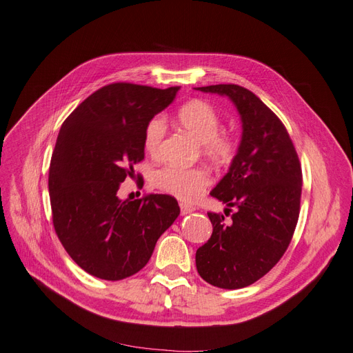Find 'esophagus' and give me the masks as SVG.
<instances>
[{
  "instance_id": "esophagus-1",
  "label": "esophagus",
  "mask_w": 353,
  "mask_h": 353,
  "mask_svg": "<svg viewBox=\"0 0 353 353\" xmlns=\"http://www.w3.org/2000/svg\"><path fill=\"white\" fill-rule=\"evenodd\" d=\"M180 210H181V214H188V213L193 212L194 208L190 206V205H188V203H180Z\"/></svg>"
}]
</instances>
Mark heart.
I'll list each match as a JSON object with an SVG mask.
<instances>
[{
    "label": "heart",
    "instance_id": "b5f03b06",
    "mask_svg": "<svg viewBox=\"0 0 353 353\" xmlns=\"http://www.w3.org/2000/svg\"><path fill=\"white\" fill-rule=\"evenodd\" d=\"M179 124L201 143L202 156L216 167H229L239 152V140L223 132L222 118L213 106L201 99L186 102L177 111ZM165 135V122L160 115L152 117L144 128L143 144L147 152L159 151ZM210 174L203 167L181 168L165 165L152 174V185L180 201L194 202L210 185Z\"/></svg>",
    "mask_w": 353,
    "mask_h": 353
}]
</instances>
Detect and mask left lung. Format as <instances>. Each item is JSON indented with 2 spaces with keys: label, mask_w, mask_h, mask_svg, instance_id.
<instances>
[{
  "label": "left lung",
  "mask_w": 353,
  "mask_h": 353,
  "mask_svg": "<svg viewBox=\"0 0 353 353\" xmlns=\"http://www.w3.org/2000/svg\"><path fill=\"white\" fill-rule=\"evenodd\" d=\"M225 95L241 115L239 152L210 194L226 203L209 212L213 232L196 251L201 277L219 288L251 285L275 265L293 238L300 213L301 165L280 118L251 90L239 85L196 88Z\"/></svg>",
  "instance_id": "8db88e82"
}]
</instances>
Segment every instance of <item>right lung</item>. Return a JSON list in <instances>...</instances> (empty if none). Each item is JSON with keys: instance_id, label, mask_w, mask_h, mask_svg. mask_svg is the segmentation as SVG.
Listing matches in <instances>:
<instances>
[{"instance_id": "1", "label": "right lung", "mask_w": 353, "mask_h": 353, "mask_svg": "<svg viewBox=\"0 0 353 353\" xmlns=\"http://www.w3.org/2000/svg\"><path fill=\"white\" fill-rule=\"evenodd\" d=\"M179 86L117 82L89 95L62 124L50 161L54 231L73 261L94 277L118 281L139 272L180 213L167 194L119 201V183L144 160L147 122Z\"/></svg>"}]
</instances>
